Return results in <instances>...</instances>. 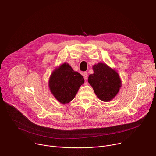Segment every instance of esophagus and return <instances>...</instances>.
<instances>
[{
  "instance_id": "34e87169",
  "label": "esophagus",
  "mask_w": 156,
  "mask_h": 156,
  "mask_svg": "<svg viewBox=\"0 0 156 156\" xmlns=\"http://www.w3.org/2000/svg\"><path fill=\"white\" fill-rule=\"evenodd\" d=\"M83 77H84V80H86L87 79L88 74H87V72H83Z\"/></svg>"
}]
</instances>
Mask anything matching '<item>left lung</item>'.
Instances as JSON below:
<instances>
[{
  "label": "left lung",
  "instance_id": "1",
  "mask_svg": "<svg viewBox=\"0 0 156 156\" xmlns=\"http://www.w3.org/2000/svg\"><path fill=\"white\" fill-rule=\"evenodd\" d=\"M93 69L94 73L89 75L88 83L100 100L104 102L112 101L122 86L119 73L105 63L101 62L94 65Z\"/></svg>",
  "mask_w": 156,
  "mask_h": 156
}]
</instances>
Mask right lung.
<instances>
[{
	"instance_id": "1",
	"label": "right lung",
	"mask_w": 156,
	"mask_h": 156,
	"mask_svg": "<svg viewBox=\"0 0 156 156\" xmlns=\"http://www.w3.org/2000/svg\"><path fill=\"white\" fill-rule=\"evenodd\" d=\"M82 75L75 72L67 63H63L52 72L49 80V90L61 104H68L75 97L84 84Z\"/></svg>"
}]
</instances>
